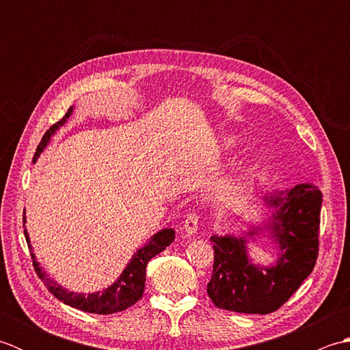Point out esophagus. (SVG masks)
Returning a JSON list of instances; mask_svg holds the SVG:
<instances>
[{"mask_svg":"<svg viewBox=\"0 0 350 350\" xmlns=\"http://www.w3.org/2000/svg\"><path fill=\"white\" fill-rule=\"evenodd\" d=\"M185 233L188 236H194L198 230V215L194 213H189L187 219H185V226H183Z\"/></svg>","mask_w":350,"mask_h":350,"instance_id":"esophagus-1","label":"esophagus"}]
</instances>
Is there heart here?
Returning <instances> with one entry per match:
<instances>
[{"instance_id": "1", "label": "heart", "mask_w": 350, "mask_h": 350, "mask_svg": "<svg viewBox=\"0 0 350 350\" xmlns=\"http://www.w3.org/2000/svg\"><path fill=\"white\" fill-rule=\"evenodd\" d=\"M221 143H222V148H224V150H232V148H236L237 146H239L241 141L236 135H233V133H228V135L222 137Z\"/></svg>"}]
</instances>
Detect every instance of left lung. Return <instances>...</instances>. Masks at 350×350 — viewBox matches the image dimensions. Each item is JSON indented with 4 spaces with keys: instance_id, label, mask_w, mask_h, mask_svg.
I'll return each mask as SVG.
<instances>
[{
    "instance_id": "8db88e82",
    "label": "left lung",
    "mask_w": 350,
    "mask_h": 350,
    "mask_svg": "<svg viewBox=\"0 0 350 350\" xmlns=\"http://www.w3.org/2000/svg\"><path fill=\"white\" fill-rule=\"evenodd\" d=\"M272 217L243 236H212L215 258L207 295L218 308L245 314H269L287 302L313 272L319 254L322 192L311 183L265 196ZM269 229L279 245V260L272 267L252 264L247 237Z\"/></svg>"
}]
</instances>
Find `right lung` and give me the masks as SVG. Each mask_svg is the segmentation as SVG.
Instances as JSON below:
<instances>
[{
    "instance_id": "1",
    "label": "right lung",
    "mask_w": 350,
    "mask_h": 350,
    "mask_svg": "<svg viewBox=\"0 0 350 350\" xmlns=\"http://www.w3.org/2000/svg\"><path fill=\"white\" fill-rule=\"evenodd\" d=\"M73 111V107L69 108L68 113L62 118L60 122L52 124L51 128L44 132V135L40 141V144L37 146V150L34 154L33 162L37 161L43 148L48 146L51 137L58 131L60 126L66 123V120L70 117ZM24 224H25V217H24ZM25 228V226H24ZM174 230L173 228H163L161 232L153 234L150 237L148 243H146L143 248H139L135 254L132 256L131 262L128 266L124 267L120 277H118L113 284L103 288L102 292H94V293H77V292H69L68 288L58 284L54 280L48 278L46 272L42 269L40 263L36 260L34 252L31 250V245H29V236L27 228L24 230L25 239L28 243V248L31 251V258L34 265V271L39 275V278L43 281V284L46 286L49 292L55 296L57 299L64 302L66 306H70L73 308L83 310L85 313H94V314H113L118 313V311H123L126 308L132 307L133 304L143 298L144 287H146V266L148 260H152L156 254H159L163 250H165L168 245L174 241Z\"/></svg>"
}]
</instances>
